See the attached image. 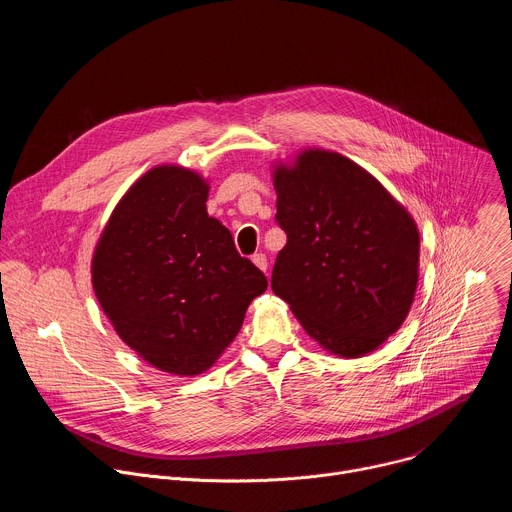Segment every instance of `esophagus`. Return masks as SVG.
Returning <instances> with one entry per match:
<instances>
[{
    "label": "esophagus",
    "mask_w": 512,
    "mask_h": 512,
    "mask_svg": "<svg viewBox=\"0 0 512 512\" xmlns=\"http://www.w3.org/2000/svg\"><path fill=\"white\" fill-rule=\"evenodd\" d=\"M253 263H255L261 271L267 273V257H265V253H255V255H253Z\"/></svg>",
    "instance_id": "obj_1"
}]
</instances>
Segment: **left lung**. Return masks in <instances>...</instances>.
<instances>
[{"instance_id":"left-lung-1","label":"left lung","mask_w":512,"mask_h":512,"mask_svg":"<svg viewBox=\"0 0 512 512\" xmlns=\"http://www.w3.org/2000/svg\"><path fill=\"white\" fill-rule=\"evenodd\" d=\"M275 221L287 243L271 289L328 352L358 358L405 322L419 277V231L383 184L326 150L275 166Z\"/></svg>"}]
</instances>
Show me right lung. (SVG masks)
I'll return each instance as SVG.
<instances>
[{"label":"right lung","instance_id":"obj_1","mask_svg":"<svg viewBox=\"0 0 512 512\" xmlns=\"http://www.w3.org/2000/svg\"><path fill=\"white\" fill-rule=\"evenodd\" d=\"M206 180L180 166L145 172L95 247V296L119 338L152 367L194 377L239 334L267 277L206 212Z\"/></svg>","mask_w":512,"mask_h":512}]
</instances>
